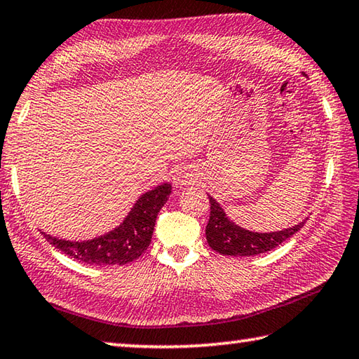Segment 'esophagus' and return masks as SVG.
<instances>
[{"label": "esophagus", "instance_id": "esophagus-1", "mask_svg": "<svg viewBox=\"0 0 359 359\" xmlns=\"http://www.w3.org/2000/svg\"><path fill=\"white\" fill-rule=\"evenodd\" d=\"M174 180H175V184L185 185V184H188V180H190V174H187L185 171H177L174 174Z\"/></svg>", "mask_w": 359, "mask_h": 359}]
</instances>
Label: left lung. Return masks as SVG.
Returning a JSON list of instances; mask_svg holds the SVG:
<instances>
[{"instance_id":"1","label":"left lung","mask_w":359,"mask_h":359,"mask_svg":"<svg viewBox=\"0 0 359 359\" xmlns=\"http://www.w3.org/2000/svg\"><path fill=\"white\" fill-rule=\"evenodd\" d=\"M208 201H210V218H208L205 227L207 242L212 250L224 254V256H256V254L271 251L273 248L285 242L304 226L303 221L290 229L279 232H250L227 219L223 208L212 196H208Z\"/></svg>"}]
</instances>
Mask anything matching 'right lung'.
<instances>
[{"label":"right lung","mask_w":359,"mask_h":359,"mask_svg":"<svg viewBox=\"0 0 359 359\" xmlns=\"http://www.w3.org/2000/svg\"><path fill=\"white\" fill-rule=\"evenodd\" d=\"M169 194L171 185L168 184L142 194L117 229L89 242H67L42 233L50 245L80 262L90 265H126L133 262L147 250L152 240L155 219Z\"/></svg>","instance_id":"add662e5"}]
</instances>
